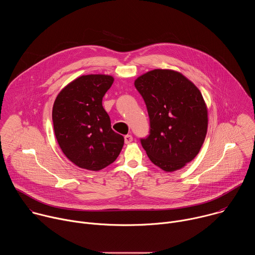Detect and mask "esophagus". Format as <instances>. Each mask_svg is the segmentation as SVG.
I'll return each instance as SVG.
<instances>
[{"label":"esophagus","mask_w":255,"mask_h":255,"mask_svg":"<svg viewBox=\"0 0 255 255\" xmlns=\"http://www.w3.org/2000/svg\"><path fill=\"white\" fill-rule=\"evenodd\" d=\"M124 141H125V143H126V144H128V143H130V142H132V141H133V137H132L131 135H125V137H124Z\"/></svg>","instance_id":"esophagus-1"}]
</instances>
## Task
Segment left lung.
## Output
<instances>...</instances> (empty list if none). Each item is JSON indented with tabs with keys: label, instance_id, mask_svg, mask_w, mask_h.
<instances>
[{
	"label": "left lung",
	"instance_id": "1",
	"mask_svg": "<svg viewBox=\"0 0 255 255\" xmlns=\"http://www.w3.org/2000/svg\"><path fill=\"white\" fill-rule=\"evenodd\" d=\"M134 86L149 116V134L140 138L152 163L165 171L184 167L204 143L208 113L199 89L179 72L154 69Z\"/></svg>",
	"mask_w": 255,
	"mask_h": 255
}]
</instances>
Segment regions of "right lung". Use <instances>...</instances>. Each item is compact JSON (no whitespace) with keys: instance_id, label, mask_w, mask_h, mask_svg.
<instances>
[{"instance_id":"1","label":"right lung","mask_w":255,"mask_h":255,"mask_svg":"<svg viewBox=\"0 0 255 255\" xmlns=\"http://www.w3.org/2000/svg\"><path fill=\"white\" fill-rule=\"evenodd\" d=\"M113 82L110 76H83L55 99L52 121L56 140L65 156L81 168L103 169L122 150L124 137L112 130L102 105Z\"/></svg>"}]
</instances>
